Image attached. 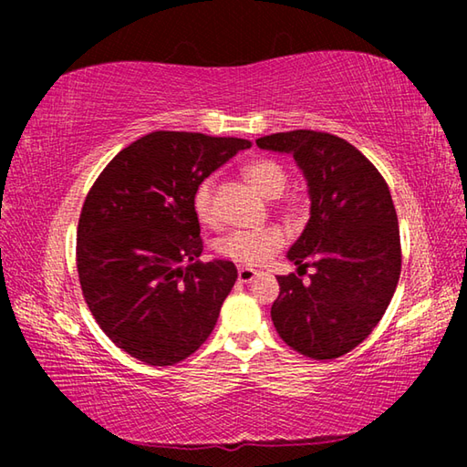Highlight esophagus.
<instances>
[{
	"label": "esophagus",
	"instance_id": "obj_1",
	"mask_svg": "<svg viewBox=\"0 0 467 467\" xmlns=\"http://www.w3.org/2000/svg\"><path fill=\"white\" fill-rule=\"evenodd\" d=\"M255 275H259L257 270H251V267H239V282L249 284L255 280Z\"/></svg>",
	"mask_w": 467,
	"mask_h": 467
}]
</instances>
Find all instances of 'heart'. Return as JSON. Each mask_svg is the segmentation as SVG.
Wrapping results in <instances>:
<instances>
[{"mask_svg":"<svg viewBox=\"0 0 467 467\" xmlns=\"http://www.w3.org/2000/svg\"><path fill=\"white\" fill-rule=\"evenodd\" d=\"M243 175L264 197H278L288 185L286 169H284L280 162L272 161V158H257V161L249 162L247 167L243 169ZM193 212L202 224H218L214 181L212 179H203L202 183L195 187ZM284 212H286L288 216H295L298 212L296 202H288L284 205ZM282 244L284 234L278 228L267 226L259 228V231H234L231 234H226L216 243V251L234 264L257 267L264 265L267 259H272L275 253L282 249Z\"/></svg>","mask_w":467,"mask_h":467,"instance_id":"heart-1","label":"heart"}]
</instances>
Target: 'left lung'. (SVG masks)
<instances>
[{"mask_svg":"<svg viewBox=\"0 0 467 467\" xmlns=\"http://www.w3.org/2000/svg\"><path fill=\"white\" fill-rule=\"evenodd\" d=\"M255 144L295 156L311 195L309 223L288 251L298 275H278L274 327L303 357H344L381 321L400 280V226L389 187L360 150L326 131L272 133ZM306 266L314 274L303 285Z\"/></svg>","mask_w":467,"mask_h":467,"instance_id":"obj_1","label":"left lung"}]
</instances>
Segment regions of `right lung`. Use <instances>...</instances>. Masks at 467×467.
<instances>
[{"label": "right lung", "mask_w": 467, "mask_h": 467, "mask_svg": "<svg viewBox=\"0 0 467 467\" xmlns=\"http://www.w3.org/2000/svg\"><path fill=\"white\" fill-rule=\"evenodd\" d=\"M251 141L152 131L123 148L86 195L76 264L86 305L117 348L152 367L185 360L214 329L233 262H200L195 187Z\"/></svg>", "instance_id": "obj_1"}]
</instances>
